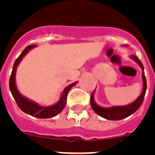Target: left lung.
I'll return each instance as SVG.
<instances>
[{"instance_id": "left-lung-1", "label": "left lung", "mask_w": 155, "mask_h": 155, "mask_svg": "<svg viewBox=\"0 0 155 155\" xmlns=\"http://www.w3.org/2000/svg\"><path fill=\"white\" fill-rule=\"evenodd\" d=\"M130 58L133 59L142 70V82H143V88L140 95L136 99L135 101L132 103L126 105V106H111V107H102V106H98L94 100V93L95 90L93 91L90 97V103L92 108L94 110V112L98 115L101 116L104 119L109 120H120L123 119H125L127 117L130 116L133 114L134 112H136L140 107V105L142 104L145 97V94L146 92V80L145 76V72H144V67L141 62L137 58V57L134 55H131Z\"/></svg>"}]
</instances>
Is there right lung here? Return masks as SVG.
<instances>
[{
	"label": "right lung",
	"instance_id": "add662e5",
	"mask_svg": "<svg viewBox=\"0 0 155 155\" xmlns=\"http://www.w3.org/2000/svg\"><path fill=\"white\" fill-rule=\"evenodd\" d=\"M35 46L36 45H29L26 47L24 50L22 52V54L19 55V57L15 60L13 70H12L11 75H10V79H9V89H10V92H11L16 103L22 111L25 112L26 114H30L31 116L36 117L39 119H49V118H52V117L58 115L59 113L62 112V110L64 109L66 103H67V93L73 86H75L77 84V81L67 86L64 88V90L62 91V93H61V97H60L58 101L52 106H42L35 101L27 98L26 97L22 96L19 93V91L18 90L17 86H16V81H15L16 71H17L18 66L22 61V58L25 56L31 49L35 48Z\"/></svg>",
	"mask_w": 155,
	"mask_h": 155
}]
</instances>
